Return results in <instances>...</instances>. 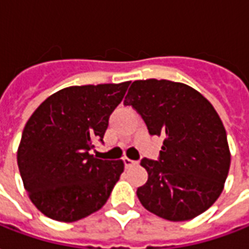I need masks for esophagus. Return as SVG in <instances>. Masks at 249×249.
<instances>
[{"label": "esophagus", "mask_w": 249, "mask_h": 249, "mask_svg": "<svg viewBox=\"0 0 249 249\" xmlns=\"http://www.w3.org/2000/svg\"><path fill=\"white\" fill-rule=\"evenodd\" d=\"M123 161H124L125 167H132L133 165H137V162L133 161V160H129V158H124Z\"/></svg>", "instance_id": "esophagus-1"}]
</instances>
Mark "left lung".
Returning a JSON list of instances; mask_svg holds the SVG:
<instances>
[{
    "label": "left lung",
    "mask_w": 249,
    "mask_h": 249,
    "mask_svg": "<svg viewBox=\"0 0 249 249\" xmlns=\"http://www.w3.org/2000/svg\"><path fill=\"white\" fill-rule=\"evenodd\" d=\"M125 106H132L149 133L165 137L157 161L142 158L148 181L137 189L145 209L183 222L210 209L222 194L231 154L227 133L207 99L183 83L136 80Z\"/></svg>",
    "instance_id": "8db88e82"
}]
</instances>
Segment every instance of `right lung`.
<instances>
[{"mask_svg":"<svg viewBox=\"0 0 249 249\" xmlns=\"http://www.w3.org/2000/svg\"><path fill=\"white\" fill-rule=\"evenodd\" d=\"M130 82L73 86L40 104L22 132L17 153L23 186L40 213L76 222L100 210L124 171V162L91 154Z\"/></svg>","mask_w":249,"mask_h":249,"instance_id":"add662e5","label":"right lung"}]
</instances>
